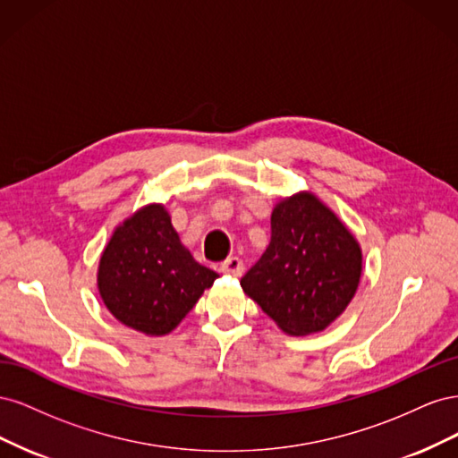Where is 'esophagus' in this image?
Here are the masks:
<instances>
[{
	"mask_svg": "<svg viewBox=\"0 0 458 458\" xmlns=\"http://www.w3.org/2000/svg\"><path fill=\"white\" fill-rule=\"evenodd\" d=\"M219 273H225L231 276H241L244 271V263L241 258H227L225 261L219 263Z\"/></svg>",
	"mask_w": 458,
	"mask_h": 458,
	"instance_id": "34e87169",
	"label": "esophagus"
}]
</instances>
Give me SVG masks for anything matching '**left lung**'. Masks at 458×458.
Listing matches in <instances>:
<instances>
[{
  "label": "left lung",
  "instance_id": "8db88e82",
  "mask_svg": "<svg viewBox=\"0 0 458 458\" xmlns=\"http://www.w3.org/2000/svg\"><path fill=\"white\" fill-rule=\"evenodd\" d=\"M361 266L353 234L321 200L300 192L275 206L269 246L241 286L286 335L306 336L348 308Z\"/></svg>",
  "mask_w": 458,
  "mask_h": 458
}]
</instances>
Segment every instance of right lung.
<instances>
[{
    "instance_id": "add662e5",
    "label": "right lung",
    "mask_w": 458,
    "mask_h": 458,
    "mask_svg": "<svg viewBox=\"0 0 458 458\" xmlns=\"http://www.w3.org/2000/svg\"><path fill=\"white\" fill-rule=\"evenodd\" d=\"M217 276L182 244L164 206L150 204L114 231L97 283L105 306L120 323L162 336L182 323Z\"/></svg>"
}]
</instances>
